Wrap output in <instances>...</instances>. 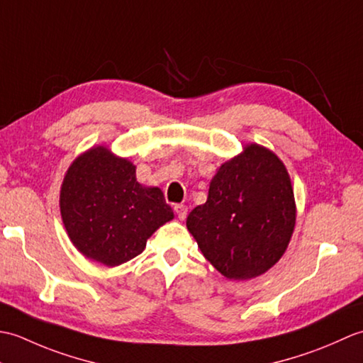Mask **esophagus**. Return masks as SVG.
<instances>
[{"mask_svg": "<svg viewBox=\"0 0 363 363\" xmlns=\"http://www.w3.org/2000/svg\"><path fill=\"white\" fill-rule=\"evenodd\" d=\"M187 206L186 204H176L174 206V212L177 213V217H179V220H186L187 217Z\"/></svg>", "mask_w": 363, "mask_h": 363, "instance_id": "1", "label": "esophagus"}]
</instances>
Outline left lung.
Masks as SVG:
<instances>
[{"label":"left lung","mask_w":363,"mask_h":363,"mask_svg":"<svg viewBox=\"0 0 363 363\" xmlns=\"http://www.w3.org/2000/svg\"><path fill=\"white\" fill-rule=\"evenodd\" d=\"M296 204L282 160L257 143L225 162L209 196L187 217V229L204 257L234 281L268 272L287 250Z\"/></svg>","instance_id":"obj_1"}]
</instances>
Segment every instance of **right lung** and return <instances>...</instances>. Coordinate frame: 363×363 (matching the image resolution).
<instances>
[{"label": "right lung", "instance_id": "1", "mask_svg": "<svg viewBox=\"0 0 363 363\" xmlns=\"http://www.w3.org/2000/svg\"><path fill=\"white\" fill-rule=\"evenodd\" d=\"M59 204L76 250L106 267L138 256L146 240L174 218L162 190L138 184L133 162L113 156L106 146L73 160Z\"/></svg>", "mask_w": 363, "mask_h": 363}]
</instances>
